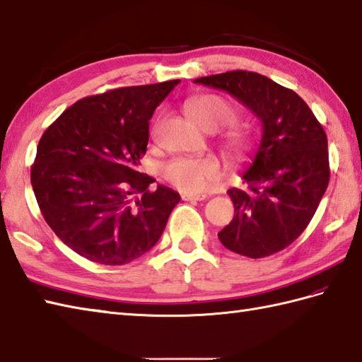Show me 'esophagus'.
<instances>
[{
    "label": "esophagus",
    "instance_id": "obj_1",
    "mask_svg": "<svg viewBox=\"0 0 362 362\" xmlns=\"http://www.w3.org/2000/svg\"><path fill=\"white\" fill-rule=\"evenodd\" d=\"M183 201H191V202H196V201H205L206 194H193V193H183L182 194Z\"/></svg>",
    "mask_w": 362,
    "mask_h": 362
}]
</instances>
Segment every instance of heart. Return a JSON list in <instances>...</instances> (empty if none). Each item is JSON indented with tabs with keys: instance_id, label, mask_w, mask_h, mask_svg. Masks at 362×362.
<instances>
[{
	"instance_id": "obj_1",
	"label": "heart",
	"mask_w": 362,
	"mask_h": 362,
	"mask_svg": "<svg viewBox=\"0 0 362 362\" xmlns=\"http://www.w3.org/2000/svg\"><path fill=\"white\" fill-rule=\"evenodd\" d=\"M188 117L205 130H216L235 119V110L226 99L216 95H202L191 99L187 105ZM224 144L235 158L247 156L253 146V135L243 126H232L224 134ZM163 177L185 193H201L219 180L221 165L214 157H177L163 166Z\"/></svg>"
}]
</instances>
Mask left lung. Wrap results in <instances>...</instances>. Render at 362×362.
I'll list each match as a JSON object with an SVG mask.
<instances>
[{"label": "left lung", "mask_w": 362, "mask_h": 362, "mask_svg": "<svg viewBox=\"0 0 362 362\" xmlns=\"http://www.w3.org/2000/svg\"><path fill=\"white\" fill-rule=\"evenodd\" d=\"M224 90L255 115L263 136L243 179L227 194L235 216L218 233L224 247L263 258L288 247L308 227L329 180L324 127L296 91L258 73L236 70L194 79Z\"/></svg>", "instance_id": "8db88e82"}]
</instances>
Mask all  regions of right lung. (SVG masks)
<instances>
[{"label": "right lung", "mask_w": 362, "mask_h": 362, "mask_svg": "<svg viewBox=\"0 0 362 362\" xmlns=\"http://www.w3.org/2000/svg\"><path fill=\"white\" fill-rule=\"evenodd\" d=\"M180 79L87 96L45 130L30 183L52 232L81 257L122 266L149 252L177 191L138 171L149 119Z\"/></svg>", "instance_id": "right-lung-1"}]
</instances>
